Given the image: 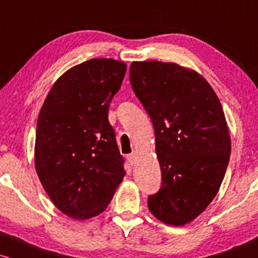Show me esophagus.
<instances>
[{"label":"esophagus","mask_w":258,"mask_h":258,"mask_svg":"<svg viewBox=\"0 0 258 258\" xmlns=\"http://www.w3.org/2000/svg\"><path fill=\"white\" fill-rule=\"evenodd\" d=\"M136 160H137V154H136V153H131V154H128V155H127V161L130 162V165H135Z\"/></svg>","instance_id":"obj_1"}]
</instances>
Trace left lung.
<instances>
[{"instance_id":"8db88e82","label":"left lung","mask_w":258,"mask_h":258,"mask_svg":"<svg viewBox=\"0 0 258 258\" xmlns=\"http://www.w3.org/2000/svg\"><path fill=\"white\" fill-rule=\"evenodd\" d=\"M130 81L153 122L161 167L148 207L164 223L183 226L214 200L229 162L221 102L203 76L174 63L133 61Z\"/></svg>"}]
</instances>
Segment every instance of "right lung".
Here are the masks:
<instances>
[{"label":"right lung","instance_id":"obj_1","mask_svg":"<svg viewBox=\"0 0 258 258\" xmlns=\"http://www.w3.org/2000/svg\"><path fill=\"white\" fill-rule=\"evenodd\" d=\"M126 64L91 59L63 74L44 100L36 127L35 166L57 209L75 220L99 215L126 171L108 111Z\"/></svg>","mask_w":258,"mask_h":258}]
</instances>
